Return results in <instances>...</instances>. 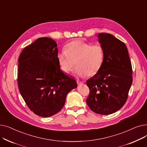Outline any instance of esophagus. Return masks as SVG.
<instances>
[{
	"label": "esophagus",
	"instance_id": "1",
	"mask_svg": "<svg viewBox=\"0 0 147 147\" xmlns=\"http://www.w3.org/2000/svg\"><path fill=\"white\" fill-rule=\"evenodd\" d=\"M77 83H78V85H81V84H83V83L82 82H81V81H80V80H77Z\"/></svg>",
	"mask_w": 147,
	"mask_h": 147
}]
</instances>
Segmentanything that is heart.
<instances>
[{
    "label": "heart",
    "instance_id": "heart-1",
    "mask_svg": "<svg viewBox=\"0 0 147 147\" xmlns=\"http://www.w3.org/2000/svg\"><path fill=\"white\" fill-rule=\"evenodd\" d=\"M57 59L65 73L70 72L75 64L74 72L77 75L92 76L101 68L104 52L100 45H90L81 40H74L65 45V51L58 52Z\"/></svg>",
    "mask_w": 147,
    "mask_h": 147
}]
</instances>
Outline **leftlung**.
<instances>
[{
    "label": "left lung",
    "mask_w": 147,
    "mask_h": 147,
    "mask_svg": "<svg viewBox=\"0 0 147 147\" xmlns=\"http://www.w3.org/2000/svg\"><path fill=\"white\" fill-rule=\"evenodd\" d=\"M98 37L104 59L99 70L86 81L90 90L86 103L94 113L108 115L126 103L133 80L132 68L125 43L109 33H99Z\"/></svg>",
    "instance_id": "obj_1"
}]
</instances>
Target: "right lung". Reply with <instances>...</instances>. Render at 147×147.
I'll return each mask as SVG.
<instances>
[{"mask_svg": "<svg viewBox=\"0 0 147 147\" xmlns=\"http://www.w3.org/2000/svg\"><path fill=\"white\" fill-rule=\"evenodd\" d=\"M57 44L41 37L22 50L18 58V85L30 110L41 117L58 113L76 81L61 70Z\"/></svg>", "mask_w": 147, "mask_h": 147, "instance_id": "1", "label": "right lung"}]
</instances>
